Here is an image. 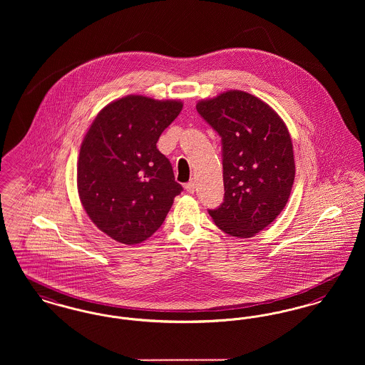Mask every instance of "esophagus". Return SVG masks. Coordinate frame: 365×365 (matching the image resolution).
<instances>
[{
    "label": "esophagus",
    "mask_w": 365,
    "mask_h": 365,
    "mask_svg": "<svg viewBox=\"0 0 365 365\" xmlns=\"http://www.w3.org/2000/svg\"><path fill=\"white\" fill-rule=\"evenodd\" d=\"M195 188H196V184H195V181H193V180H191L190 182H187V184H185V190H187V192H190V193H193V192H195Z\"/></svg>",
    "instance_id": "34e87169"
}]
</instances>
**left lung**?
I'll return each mask as SVG.
<instances>
[{"mask_svg":"<svg viewBox=\"0 0 365 365\" xmlns=\"http://www.w3.org/2000/svg\"><path fill=\"white\" fill-rule=\"evenodd\" d=\"M196 110L221 135L224 202L209 210L235 237H252L287 205L295 177L287 126L267 103L243 91L202 100Z\"/></svg>","mask_w":365,"mask_h":365,"instance_id":"obj_1","label":"left lung"}]
</instances>
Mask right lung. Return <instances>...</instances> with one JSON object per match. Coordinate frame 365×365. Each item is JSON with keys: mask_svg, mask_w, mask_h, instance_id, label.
<instances>
[{"mask_svg": "<svg viewBox=\"0 0 365 365\" xmlns=\"http://www.w3.org/2000/svg\"><path fill=\"white\" fill-rule=\"evenodd\" d=\"M181 110L178 100L122 97L97 114L82 141L81 203L97 228L119 243L133 246L153 236L182 191L170 160L156 148Z\"/></svg>", "mask_w": 365, "mask_h": 365, "instance_id": "obj_1", "label": "right lung"}]
</instances>
